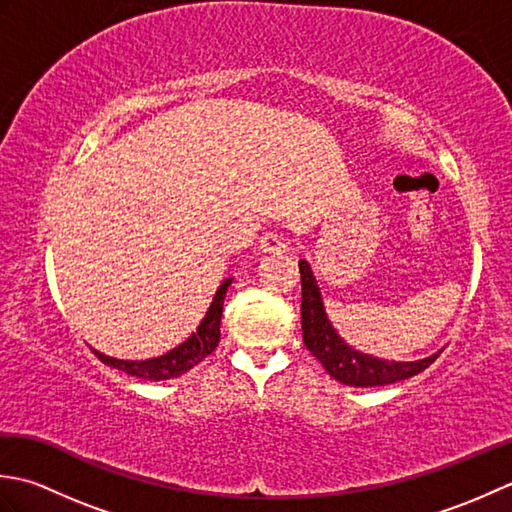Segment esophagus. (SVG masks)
Listing matches in <instances>:
<instances>
[{"label": "esophagus", "mask_w": 512, "mask_h": 512, "mask_svg": "<svg viewBox=\"0 0 512 512\" xmlns=\"http://www.w3.org/2000/svg\"><path fill=\"white\" fill-rule=\"evenodd\" d=\"M259 250L268 255H286L288 244L275 233H264L262 237H259Z\"/></svg>", "instance_id": "obj_1"}]
</instances>
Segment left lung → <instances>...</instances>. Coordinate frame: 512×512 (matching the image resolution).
Segmentation results:
<instances>
[{
    "label": "left lung",
    "instance_id": "obj_1",
    "mask_svg": "<svg viewBox=\"0 0 512 512\" xmlns=\"http://www.w3.org/2000/svg\"><path fill=\"white\" fill-rule=\"evenodd\" d=\"M301 273V330H303V343L308 350L317 356V361L325 367L334 380H339L343 385L352 387H378L398 383L420 374L422 369H427L438 354H431L420 361L409 363H396L385 361V358H376L363 352H356L354 347L347 345L332 323L328 321V314L323 308V299L314 279L310 264L299 262Z\"/></svg>",
    "mask_w": 512,
    "mask_h": 512
}]
</instances>
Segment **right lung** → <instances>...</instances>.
I'll list each match as a JSON object with an SVG mask.
<instances>
[{
	"label": "right lung",
	"mask_w": 512,
	"mask_h": 512,
	"mask_svg": "<svg viewBox=\"0 0 512 512\" xmlns=\"http://www.w3.org/2000/svg\"><path fill=\"white\" fill-rule=\"evenodd\" d=\"M233 279H226L224 284L217 288L215 297L211 301L209 310H206L202 323L198 325L187 341L180 343L178 347H173L167 354L156 356V358H145V361H121V358H112L105 356L101 352L92 350L99 361L110 365L114 369H121V372L143 378V380H169V378H178L184 372H189L191 367L198 365L209 356L217 343H220V323H222V306H224V297L226 290L231 286Z\"/></svg>",
	"instance_id": "obj_1"
}]
</instances>
